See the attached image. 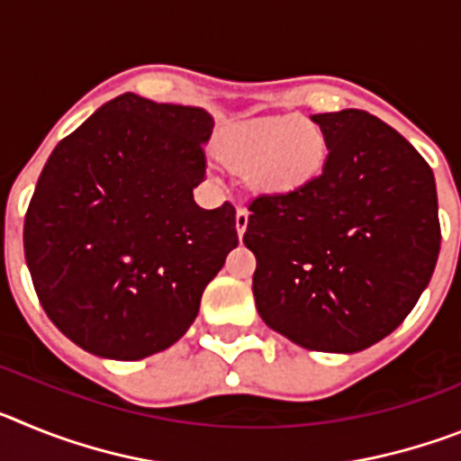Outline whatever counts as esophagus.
I'll return each mask as SVG.
<instances>
[{"instance_id": "esophagus-1", "label": "esophagus", "mask_w": 461, "mask_h": 461, "mask_svg": "<svg viewBox=\"0 0 461 461\" xmlns=\"http://www.w3.org/2000/svg\"><path fill=\"white\" fill-rule=\"evenodd\" d=\"M247 226H249V212L242 210V207H240L238 214H235V228H238V235H240V238H242V235H244V230H247Z\"/></svg>"}]
</instances>
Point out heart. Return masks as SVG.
Here are the masks:
<instances>
[{"instance_id": "heart-1", "label": "heart", "mask_w": 461, "mask_h": 461, "mask_svg": "<svg viewBox=\"0 0 461 461\" xmlns=\"http://www.w3.org/2000/svg\"><path fill=\"white\" fill-rule=\"evenodd\" d=\"M219 149L263 194L286 195L312 185L328 164L323 129L293 115L256 117L221 133Z\"/></svg>"}]
</instances>
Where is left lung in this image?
<instances>
[{"label":"left lung","mask_w":461,"mask_h":461,"mask_svg":"<svg viewBox=\"0 0 461 461\" xmlns=\"http://www.w3.org/2000/svg\"><path fill=\"white\" fill-rule=\"evenodd\" d=\"M323 173L249 205L254 300L267 328L323 353H357L415 307L441 249L434 173L393 126L365 110L312 115Z\"/></svg>","instance_id":"1"}]
</instances>
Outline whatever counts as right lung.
I'll use <instances>...</instances> for the list:
<instances>
[{
  "instance_id": "add662e5",
  "label": "right lung",
  "mask_w": 461,
  "mask_h": 461,
  "mask_svg": "<svg viewBox=\"0 0 461 461\" xmlns=\"http://www.w3.org/2000/svg\"><path fill=\"white\" fill-rule=\"evenodd\" d=\"M214 120L126 92L59 140L24 217V258L48 319L108 360L185 335L238 247L235 207L195 205Z\"/></svg>"
}]
</instances>
